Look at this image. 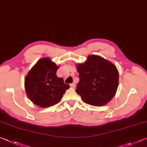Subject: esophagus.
Wrapping results in <instances>:
<instances>
[{
    "mask_svg": "<svg viewBox=\"0 0 147 147\" xmlns=\"http://www.w3.org/2000/svg\"><path fill=\"white\" fill-rule=\"evenodd\" d=\"M70 87L72 88H76V84L75 83H71L70 84Z\"/></svg>",
    "mask_w": 147,
    "mask_h": 147,
    "instance_id": "34e87169",
    "label": "esophagus"
}]
</instances>
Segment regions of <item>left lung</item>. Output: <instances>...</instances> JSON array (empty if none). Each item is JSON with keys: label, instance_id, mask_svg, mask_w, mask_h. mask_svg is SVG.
I'll return each instance as SVG.
<instances>
[{"label": "left lung", "instance_id": "8db88e82", "mask_svg": "<svg viewBox=\"0 0 147 147\" xmlns=\"http://www.w3.org/2000/svg\"><path fill=\"white\" fill-rule=\"evenodd\" d=\"M76 68L79 74L76 93L84 102L101 107L111 101L119 84V73L114 64L101 56L90 55Z\"/></svg>", "mask_w": 147, "mask_h": 147}]
</instances>
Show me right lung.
I'll list each match as a JSON object with an SVG mask.
<instances>
[{
    "instance_id": "add662e5",
    "label": "right lung",
    "mask_w": 147,
    "mask_h": 147,
    "mask_svg": "<svg viewBox=\"0 0 147 147\" xmlns=\"http://www.w3.org/2000/svg\"><path fill=\"white\" fill-rule=\"evenodd\" d=\"M49 57L38 60L24 79V88L27 96L33 104L42 108L55 105L61 101L69 84L58 78L59 68Z\"/></svg>"
}]
</instances>
